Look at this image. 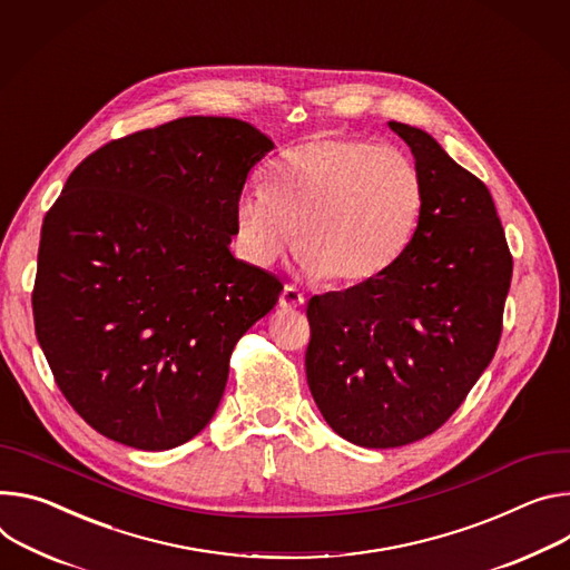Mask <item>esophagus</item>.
I'll use <instances>...</instances> for the list:
<instances>
[{"label":"esophagus","instance_id":"1","mask_svg":"<svg viewBox=\"0 0 570 570\" xmlns=\"http://www.w3.org/2000/svg\"><path fill=\"white\" fill-rule=\"evenodd\" d=\"M302 304H304V295L295 286H284V291L279 295V306L282 308H297Z\"/></svg>","mask_w":570,"mask_h":570}]
</instances>
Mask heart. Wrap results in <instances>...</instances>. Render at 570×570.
Instances as JSON below:
<instances>
[{"mask_svg": "<svg viewBox=\"0 0 570 570\" xmlns=\"http://www.w3.org/2000/svg\"><path fill=\"white\" fill-rule=\"evenodd\" d=\"M423 212L425 184L404 151L318 136L282 154L266 175V190L236 199V247L249 266L271 268L297 227L302 268L354 288L400 262Z\"/></svg>", "mask_w": 570, "mask_h": 570, "instance_id": "1", "label": "heart"}]
</instances>
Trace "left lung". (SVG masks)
Here are the masks:
<instances>
[{"label": "left lung", "instance_id": "obj_1", "mask_svg": "<svg viewBox=\"0 0 570 570\" xmlns=\"http://www.w3.org/2000/svg\"><path fill=\"white\" fill-rule=\"evenodd\" d=\"M389 127L425 184L419 232L380 279L306 306L308 389L361 448L425 439L459 409L495 354L513 268L489 188L428 131Z\"/></svg>", "mask_w": 570, "mask_h": 570}]
</instances>
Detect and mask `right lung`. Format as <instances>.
<instances>
[{
	"label": "right lung",
	"mask_w": 570,
	"mask_h": 570,
	"mask_svg": "<svg viewBox=\"0 0 570 570\" xmlns=\"http://www.w3.org/2000/svg\"><path fill=\"white\" fill-rule=\"evenodd\" d=\"M273 147L236 118H179L92 151L47 212L36 336L101 436L170 450L214 419L234 345L284 288L229 252L236 199Z\"/></svg>",
	"instance_id": "1"
}]
</instances>
